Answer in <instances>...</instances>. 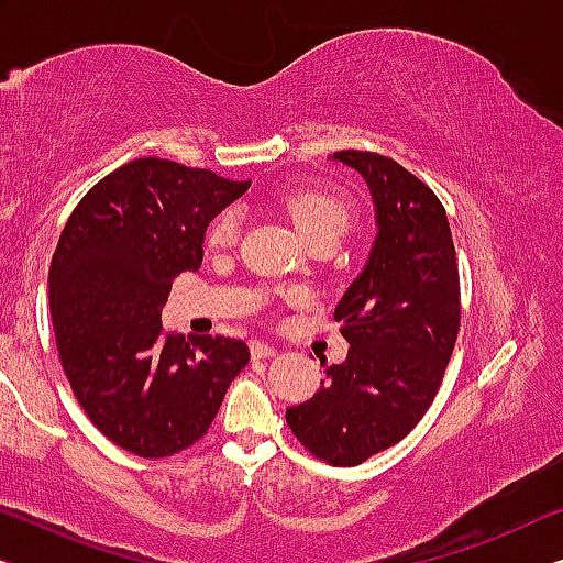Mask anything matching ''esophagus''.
Here are the masks:
<instances>
[{"label":"esophagus","mask_w":563,"mask_h":563,"mask_svg":"<svg viewBox=\"0 0 563 563\" xmlns=\"http://www.w3.org/2000/svg\"><path fill=\"white\" fill-rule=\"evenodd\" d=\"M250 354H253V358H273L278 354V349L265 341H250Z\"/></svg>","instance_id":"34e87169"}]
</instances>
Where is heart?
<instances>
[{
    "label": "heart",
    "mask_w": 563,
    "mask_h": 563,
    "mask_svg": "<svg viewBox=\"0 0 563 563\" xmlns=\"http://www.w3.org/2000/svg\"><path fill=\"white\" fill-rule=\"evenodd\" d=\"M283 212L296 224L308 242L318 240H339L341 234L351 230L356 220V209L351 201L335 189L323 187H300L290 189L278 199ZM240 217L234 209H224L209 222L207 228V247L209 250H230L238 242Z\"/></svg>",
    "instance_id": "heart-1"
}]
</instances>
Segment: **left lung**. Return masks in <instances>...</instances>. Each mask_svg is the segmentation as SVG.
I'll use <instances>...</instances> for the list:
<instances>
[{
	"mask_svg": "<svg viewBox=\"0 0 563 563\" xmlns=\"http://www.w3.org/2000/svg\"><path fill=\"white\" fill-rule=\"evenodd\" d=\"M372 189V257L335 306L349 341L343 364L285 412L290 432L323 463L362 465L415 430L438 397L460 331V271L448 214L427 184L376 151L343 148Z\"/></svg>",
	"mask_w": 563,
	"mask_h": 563,
	"instance_id": "obj_1",
	"label": "left lung"
}]
</instances>
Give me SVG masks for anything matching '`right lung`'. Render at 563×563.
Here are the masks:
<instances>
[{
  "instance_id": "right-lung-1",
  "label": "right lung",
  "mask_w": 563,
  "mask_h": 563,
  "mask_svg": "<svg viewBox=\"0 0 563 563\" xmlns=\"http://www.w3.org/2000/svg\"><path fill=\"white\" fill-rule=\"evenodd\" d=\"M169 158H133L103 176L67 217L49 265L57 356L100 432L139 457H169L201 440L245 341L166 333L172 280L199 271L207 224L247 191Z\"/></svg>"
}]
</instances>
